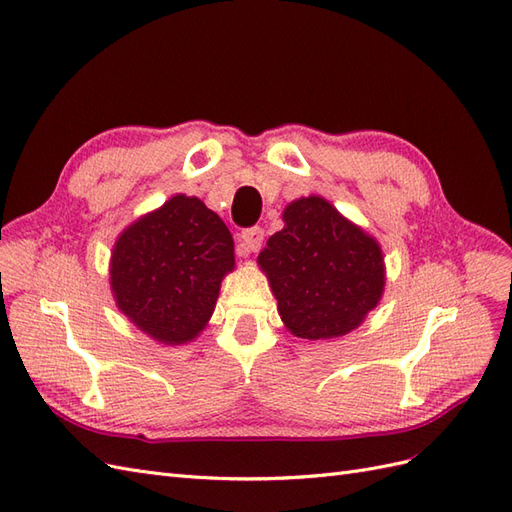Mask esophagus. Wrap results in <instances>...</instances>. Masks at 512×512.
<instances>
[{
  "mask_svg": "<svg viewBox=\"0 0 512 512\" xmlns=\"http://www.w3.org/2000/svg\"><path fill=\"white\" fill-rule=\"evenodd\" d=\"M265 241V230L260 226H250L241 230V256H247L252 252H258Z\"/></svg>",
  "mask_w": 512,
  "mask_h": 512,
  "instance_id": "esophagus-1",
  "label": "esophagus"
}]
</instances>
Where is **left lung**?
<instances>
[{
  "label": "left lung",
  "instance_id": "8db88e82",
  "mask_svg": "<svg viewBox=\"0 0 512 512\" xmlns=\"http://www.w3.org/2000/svg\"><path fill=\"white\" fill-rule=\"evenodd\" d=\"M258 256L286 327L331 339L359 327L384 290L380 245L320 196L294 200Z\"/></svg>",
  "mask_w": 512,
  "mask_h": 512
}]
</instances>
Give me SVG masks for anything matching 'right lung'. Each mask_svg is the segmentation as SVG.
<instances>
[{
    "mask_svg": "<svg viewBox=\"0 0 512 512\" xmlns=\"http://www.w3.org/2000/svg\"><path fill=\"white\" fill-rule=\"evenodd\" d=\"M235 245L203 200L173 196L117 239L111 286L138 329L164 344H185L205 329Z\"/></svg>",
    "mask_w": 512,
    "mask_h": 512,
    "instance_id": "1",
    "label": "right lung"
}]
</instances>
